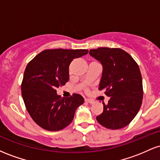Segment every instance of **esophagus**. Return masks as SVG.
Segmentation results:
<instances>
[{
	"label": "esophagus",
	"instance_id": "obj_1",
	"mask_svg": "<svg viewBox=\"0 0 160 160\" xmlns=\"http://www.w3.org/2000/svg\"><path fill=\"white\" fill-rule=\"evenodd\" d=\"M85 102H88V103L92 104V103H93V102H94V101L92 100V99H90V98H85Z\"/></svg>",
	"mask_w": 160,
	"mask_h": 160
}]
</instances>
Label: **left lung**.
<instances>
[{
	"label": "left lung",
	"instance_id": "left-lung-1",
	"mask_svg": "<svg viewBox=\"0 0 160 160\" xmlns=\"http://www.w3.org/2000/svg\"><path fill=\"white\" fill-rule=\"evenodd\" d=\"M89 55L102 64L99 88L110 97L108 104L96 120L104 127L120 129L135 118L143 98L142 78L138 65L126 51L100 47L90 49Z\"/></svg>",
	"mask_w": 160,
	"mask_h": 160
}]
</instances>
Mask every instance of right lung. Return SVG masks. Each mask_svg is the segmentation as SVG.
Segmentation results:
<instances>
[{
    "label": "right lung",
    "instance_id": "add662e5",
    "mask_svg": "<svg viewBox=\"0 0 160 160\" xmlns=\"http://www.w3.org/2000/svg\"><path fill=\"white\" fill-rule=\"evenodd\" d=\"M88 49H46L28 64L21 86L25 107L33 120L48 131H59L72 122L75 111L83 104L79 94L61 97L56 89L69 80V65Z\"/></svg>",
    "mask_w": 160,
    "mask_h": 160
}]
</instances>
